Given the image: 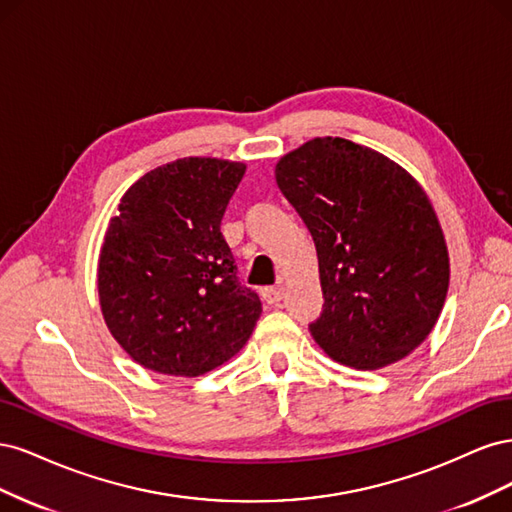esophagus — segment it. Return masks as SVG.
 <instances>
[{
    "label": "esophagus",
    "mask_w": 512,
    "mask_h": 512,
    "mask_svg": "<svg viewBox=\"0 0 512 512\" xmlns=\"http://www.w3.org/2000/svg\"><path fill=\"white\" fill-rule=\"evenodd\" d=\"M284 294H286L284 286L262 288V299H265L269 305H280L284 301Z\"/></svg>",
    "instance_id": "esophagus-1"
}]
</instances>
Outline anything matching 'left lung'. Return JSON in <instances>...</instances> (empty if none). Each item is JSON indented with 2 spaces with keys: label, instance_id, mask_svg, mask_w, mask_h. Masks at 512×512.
I'll return each mask as SVG.
<instances>
[{
  "label": "left lung",
  "instance_id": "obj_1",
  "mask_svg": "<svg viewBox=\"0 0 512 512\" xmlns=\"http://www.w3.org/2000/svg\"><path fill=\"white\" fill-rule=\"evenodd\" d=\"M312 232L324 309L309 324L333 361L378 369L404 359L436 324L448 252L427 194L404 168L346 138H314L275 166Z\"/></svg>",
  "mask_w": 512,
  "mask_h": 512
}]
</instances>
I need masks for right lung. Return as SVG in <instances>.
<instances>
[{
	"label": "right lung",
	"mask_w": 512,
	"mask_h": 512,
	"mask_svg": "<svg viewBox=\"0 0 512 512\" xmlns=\"http://www.w3.org/2000/svg\"><path fill=\"white\" fill-rule=\"evenodd\" d=\"M245 164L183 158L123 194L106 228L98 292L108 331L136 363L200 376L250 339L262 303L222 235Z\"/></svg>",
	"instance_id": "1"
}]
</instances>
